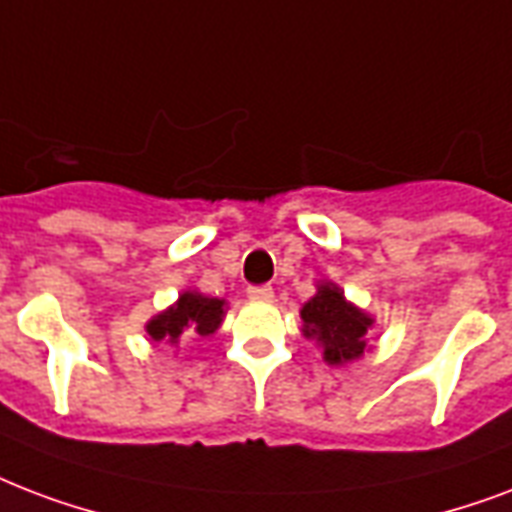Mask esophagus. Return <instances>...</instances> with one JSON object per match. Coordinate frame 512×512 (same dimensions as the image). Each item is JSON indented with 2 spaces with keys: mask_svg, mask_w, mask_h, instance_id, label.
Wrapping results in <instances>:
<instances>
[{
  "mask_svg": "<svg viewBox=\"0 0 512 512\" xmlns=\"http://www.w3.org/2000/svg\"><path fill=\"white\" fill-rule=\"evenodd\" d=\"M247 295H249V300H260V303H271L273 300L271 287H252Z\"/></svg>",
  "mask_w": 512,
  "mask_h": 512,
  "instance_id": "esophagus-1",
  "label": "esophagus"
}]
</instances>
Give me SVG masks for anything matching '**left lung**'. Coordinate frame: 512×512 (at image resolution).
<instances>
[{"mask_svg": "<svg viewBox=\"0 0 512 512\" xmlns=\"http://www.w3.org/2000/svg\"><path fill=\"white\" fill-rule=\"evenodd\" d=\"M300 319V333L317 343L322 360L333 368H343L370 351V330L376 319L365 308L354 306L338 284L319 282L314 298L300 306Z\"/></svg>", "mask_w": 512, "mask_h": 512, "instance_id": "1", "label": "left lung"}]
</instances>
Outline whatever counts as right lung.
Wrapping results in <instances>:
<instances>
[{"mask_svg": "<svg viewBox=\"0 0 512 512\" xmlns=\"http://www.w3.org/2000/svg\"><path fill=\"white\" fill-rule=\"evenodd\" d=\"M228 314V303L222 298H209L198 290H185L169 308L158 311L155 317L147 319V338L155 343H169L179 346L182 338L193 335H214L220 330L222 319Z\"/></svg>", "mask_w": 512, "mask_h": 512, "instance_id": "right-lung-1", "label": "right lung"}]
</instances>
